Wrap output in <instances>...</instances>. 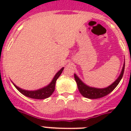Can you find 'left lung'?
<instances>
[{"mask_svg":"<svg viewBox=\"0 0 131 131\" xmlns=\"http://www.w3.org/2000/svg\"><path fill=\"white\" fill-rule=\"evenodd\" d=\"M124 68H125V62H124L121 74L119 75L118 79L116 80L112 85H110V86L104 88H96L90 87L88 85H85L84 83H83L79 78L77 77L76 74H74V79H75V81L77 83L80 93L81 94L83 97L88 99H98L101 98L102 97L106 96L108 94H110L118 85L120 81L122 79V77H123V75H124Z\"/></svg>","mask_w":131,"mask_h":131,"instance_id":"1","label":"left lung"}]
</instances>
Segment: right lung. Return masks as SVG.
<instances>
[{
	"label": "right lung",
	"mask_w": 131,
	"mask_h": 131,
	"mask_svg": "<svg viewBox=\"0 0 131 131\" xmlns=\"http://www.w3.org/2000/svg\"><path fill=\"white\" fill-rule=\"evenodd\" d=\"M63 69H64V67L60 69V71L57 72V74H55V76L53 78V79L52 80V81L50 83V84L48 85L46 87L44 88H40V89H38V90H36V91H26V90H23L21 88H19L17 85H15L13 83V85H15L17 90H18L21 94H23L25 96L28 97H30V98L33 99H38V100H42V99H46L48 98L51 95L52 93L54 92V88H55V83H56V81L59 78L62 72Z\"/></svg>",
	"instance_id": "obj_1"
}]
</instances>
